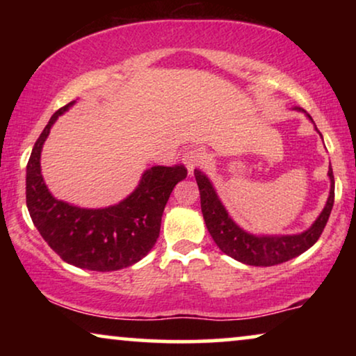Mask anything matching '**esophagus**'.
Listing matches in <instances>:
<instances>
[{
	"mask_svg": "<svg viewBox=\"0 0 356 356\" xmlns=\"http://www.w3.org/2000/svg\"><path fill=\"white\" fill-rule=\"evenodd\" d=\"M183 163L184 167L188 168V173L193 175L194 170L201 168L204 162H206V155H204V152L201 149L194 147V149H188L184 150L183 152Z\"/></svg>",
	"mask_w": 356,
	"mask_h": 356,
	"instance_id": "obj_1",
	"label": "esophagus"
}]
</instances>
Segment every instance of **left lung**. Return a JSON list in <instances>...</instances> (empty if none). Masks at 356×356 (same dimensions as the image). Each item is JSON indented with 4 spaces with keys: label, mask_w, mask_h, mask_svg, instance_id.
I'll return each instance as SVG.
<instances>
[{
    "label": "left lung",
    "mask_w": 356,
    "mask_h": 356,
    "mask_svg": "<svg viewBox=\"0 0 356 356\" xmlns=\"http://www.w3.org/2000/svg\"><path fill=\"white\" fill-rule=\"evenodd\" d=\"M309 116V115H308ZM311 118V116H309ZM199 194H201V211L204 222L216 245L233 259L245 262L248 266H275L286 262L301 252L309 250L319 236L323 235L325 223L329 220L334 206V173L329 168L330 193L324 211L321 212L313 227L300 233V235L286 236H254L241 230L235 222L228 217L225 207L218 201L212 184L199 170H194Z\"/></svg>",
    "instance_id": "1"
}]
</instances>
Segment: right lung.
I'll return each instance as SVG.
<instances>
[{
	"label": "right lung",
	"mask_w": 356,
	"mask_h": 356,
	"mask_svg": "<svg viewBox=\"0 0 356 356\" xmlns=\"http://www.w3.org/2000/svg\"><path fill=\"white\" fill-rule=\"evenodd\" d=\"M72 104L51 116L32 149L26 178L29 213L43 240L67 264L97 272L123 269L152 250L170 194L186 178L188 170L183 165L149 168L131 196L106 209H81L56 201L43 183L40 152L53 123Z\"/></svg>",
	"instance_id": "add662e5"
}]
</instances>
